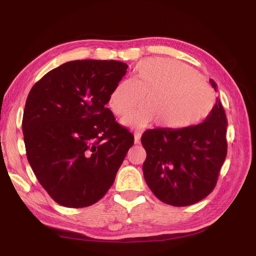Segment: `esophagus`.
<instances>
[{"mask_svg": "<svg viewBox=\"0 0 256 256\" xmlns=\"http://www.w3.org/2000/svg\"><path fill=\"white\" fill-rule=\"evenodd\" d=\"M140 132H134V143L135 144H140Z\"/></svg>", "mask_w": 256, "mask_h": 256, "instance_id": "34e87169", "label": "esophagus"}]
</instances>
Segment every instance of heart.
I'll return each mask as SVG.
<instances>
[{"mask_svg":"<svg viewBox=\"0 0 256 256\" xmlns=\"http://www.w3.org/2000/svg\"><path fill=\"white\" fill-rule=\"evenodd\" d=\"M140 99L144 108L122 123L146 128L155 123L164 130H182L209 116L216 96L206 80L194 69L166 58H150L134 68L131 82L116 84L108 98V106L118 118L128 116Z\"/></svg>","mask_w":256,"mask_h":256,"instance_id":"b5f03b06","label":"heart"}]
</instances>
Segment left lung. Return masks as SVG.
Returning a JSON list of instances; mask_svg holds the SVG:
<instances>
[{
  "label": "left lung",
  "instance_id": "obj_1",
  "mask_svg": "<svg viewBox=\"0 0 256 256\" xmlns=\"http://www.w3.org/2000/svg\"><path fill=\"white\" fill-rule=\"evenodd\" d=\"M209 81L216 91L214 81ZM226 126L224 108L216 98L202 123L144 132V178L157 198L167 204L184 206L202 200L214 189L226 156Z\"/></svg>",
  "mask_w": 256,
  "mask_h": 256
}]
</instances>
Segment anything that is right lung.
<instances>
[{"mask_svg": "<svg viewBox=\"0 0 256 256\" xmlns=\"http://www.w3.org/2000/svg\"><path fill=\"white\" fill-rule=\"evenodd\" d=\"M126 69L116 60L69 62L30 91L22 122L27 160L57 204L84 208L99 201L134 144L106 108Z\"/></svg>", "mask_w": 256, "mask_h": 256, "instance_id": "1", "label": "right lung"}]
</instances>
